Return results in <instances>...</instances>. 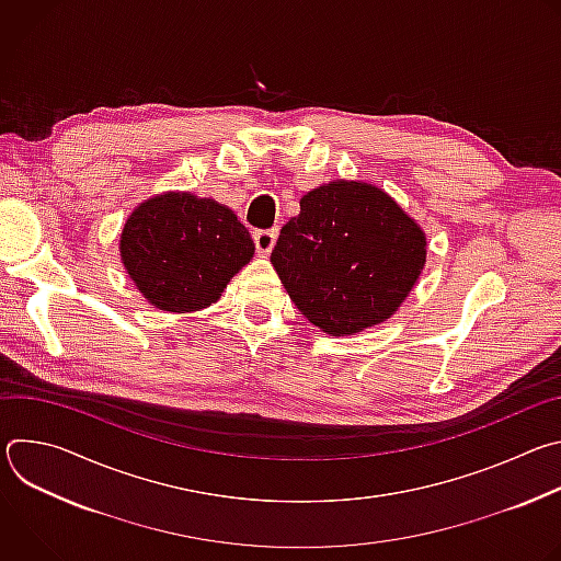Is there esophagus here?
<instances>
[{"instance_id":"34e87169","label":"esophagus","mask_w":561,"mask_h":561,"mask_svg":"<svg viewBox=\"0 0 561 561\" xmlns=\"http://www.w3.org/2000/svg\"><path fill=\"white\" fill-rule=\"evenodd\" d=\"M253 239H255V247H257V253L260 255H268L277 242V230H255L253 232Z\"/></svg>"}]
</instances>
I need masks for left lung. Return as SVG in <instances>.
<instances>
[{
	"label": "left lung",
	"mask_w": 561,
	"mask_h": 561,
	"mask_svg": "<svg viewBox=\"0 0 561 561\" xmlns=\"http://www.w3.org/2000/svg\"><path fill=\"white\" fill-rule=\"evenodd\" d=\"M426 232L383 188L333 180L299 199L271 262L317 329L346 337L402 306L426 264Z\"/></svg>",
	"instance_id": "left-lung-1"
}]
</instances>
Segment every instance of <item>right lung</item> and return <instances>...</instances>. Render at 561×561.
<instances>
[{
	"label": "right lung",
	"mask_w": 561,
	"mask_h": 561,
	"mask_svg": "<svg viewBox=\"0 0 561 561\" xmlns=\"http://www.w3.org/2000/svg\"><path fill=\"white\" fill-rule=\"evenodd\" d=\"M122 264L148 304L195 312L215 304L255 255L237 215L210 199L169 191L141 202L119 234Z\"/></svg>",
	"instance_id": "obj_1"
}]
</instances>
